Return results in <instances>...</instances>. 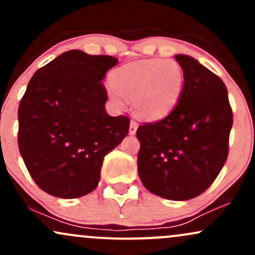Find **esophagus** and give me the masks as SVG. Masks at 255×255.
<instances>
[{
    "mask_svg": "<svg viewBox=\"0 0 255 255\" xmlns=\"http://www.w3.org/2000/svg\"><path fill=\"white\" fill-rule=\"evenodd\" d=\"M136 129H137V124L135 121H130V125H129V134L130 135H134V134L136 133Z\"/></svg>",
    "mask_w": 255,
    "mask_h": 255,
    "instance_id": "obj_1",
    "label": "esophagus"
}]
</instances>
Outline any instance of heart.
Wrapping results in <instances>:
<instances>
[{"instance_id": "b5f03b06", "label": "heart", "mask_w": 255, "mask_h": 255, "mask_svg": "<svg viewBox=\"0 0 255 255\" xmlns=\"http://www.w3.org/2000/svg\"><path fill=\"white\" fill-rule=\"evenodd\" d=\"M184 73L174 60L150 58L134 61L114 69L107 87L110 102L118 109L131 99L134 113L144 120L168 116L182 97Z\"/></svg>"}]
</instances>
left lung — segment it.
I'll return each mask as SVG.
<instances>
[{"label":"left lung","instance_id":"8db88e82","mask_svg":"<svg viewBox=\"0 0 255 255\" xmlns=\"http://www.w3.org/2000/svg\"><path fill=\"white\" fill-rule=\"evenodd\" d=\"M175 58L184 73L182 97L164 119L137 128V174L147 191L182 201L206 191L223 168L233 111L221 78L188 55Z\"/></svg>","mask_w":255,"mask_h":255}]
</instances>
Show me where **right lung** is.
Listing matches in <instances>:
<instances>
[{"mask_svg": "<svg viewBox=\"0 0 255 255\" xmlns=\"http://www.w3.org/2000/svg\"><path fill=\"white\" fill-rule=\"evenodd\" d=\"M119 60L69 50L31 78L17 110V144L40 189L62 199L98 186L108 154L127 136L129 119L108 115L105 74Z\"/></svg>", "mask_w": 255, "mask_h": 255, "instance_id": "add662e5", "label": "right lung"}]
</instances>
